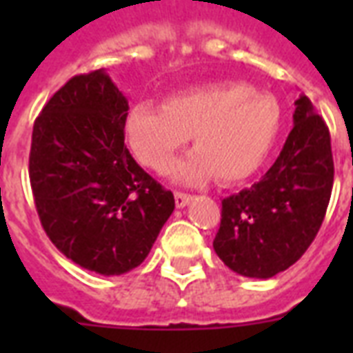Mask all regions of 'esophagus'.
I'll use <instances>...</instances> for the list:
<instances>
[{"label":"esophagus","mask_w":353,"mask_h":353,"mask_svg":"<svg viewBox=\"0 0 353 353\" xmlns=\"http://www.w3.org/2000/svg\"><path fill=\"white\" fill-rule=\"evenodd\" d=\"M174 198H176V205L179 207V209L187 207V205L192 201V196H190V194H185V192H176L174 194Z\"/></svg>","instance_id":"1"}]
</instances>
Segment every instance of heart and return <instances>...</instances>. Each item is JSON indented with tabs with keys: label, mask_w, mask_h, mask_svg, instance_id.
I'll return each mask as SVG.
<instances>
[{
	"label": "heart",
	"mask_w": 353,
	"mask_h": 353,
	"mask_svg": "<svg viewBox=\"0 0 353 353\" xmlns=\"http://www.w3.org/2000/svg\"><path fill=\"white\" fill-rule=\"evenodd\" d=\"M282 128V106L245 82H214L176 93L165 104L141 101L124 119V137L144 166L165 172L174 152L196 144L172 166L179 183H221L252 176L271 154Z\"/></svg>",
	"instance_id": "obj_1"
}]
</instances>
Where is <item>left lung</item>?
Returning a JSON list of instances; mask_svg holds the SVG:
<instances>
[{
    "instance_id": "8db88e82",
    "label": "left lung",
    "mask_w": 353,
    "mask_h": 353,
    "mask_svg": "<svg viewBox=\"0 0 353 353\" xmlns=\"http://www.w3.org/2000/svg\"><path fill=\"white\" fill-rule=\"evenodd\" d=\"M334 187L330 132L312 101H295L293 130L260 181L221 201L216 254L234 273L271 279L293 265L323 225Z\"/></svg>"
}]
</instances>
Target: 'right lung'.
<instances>
[{
  "label": "right lung",
  "instance_id": "right-lung-1",
  "mask_svg": "<svg viewBox=\"0 0 353 353\" xmlns=\"http://www.w3.org/2000/svg\"><path fill=\"white\" fill-rule=\"evenodd\" d=\"M128 110L97 69L60 88L32 128L29 177L41 227L69 260L104 276L141 265L176 207L124 144Z\"/></svg>",
  "mask_w": 353,
  "mask_h": 353
}]
</instances>
